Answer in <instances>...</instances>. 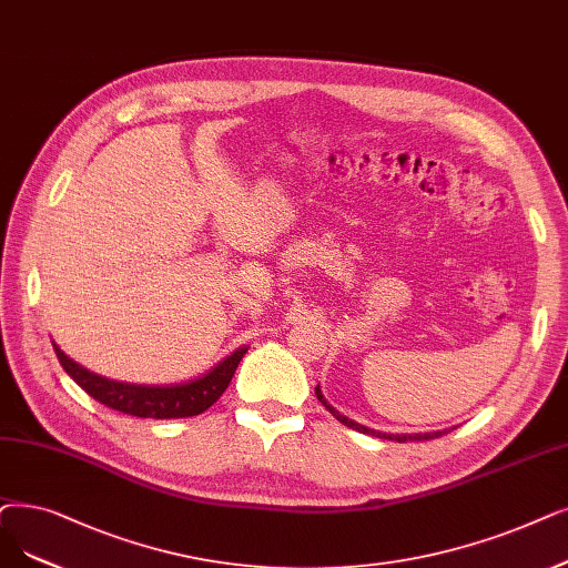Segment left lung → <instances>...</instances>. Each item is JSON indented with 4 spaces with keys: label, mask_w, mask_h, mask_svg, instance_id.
I'll return each instance as SVG.
<instances>
[{
    "label": "left lung",
    "mask_w": 568,
    "mask_h": 568,
    "mask_svg": "<svg viewBox=\"0 0 568 568\" xmlns=\"http://www.w3.org/2000/svg\"><path fill=\"white\" fill-rule=\"evenodd\" d=\"M315 394H317V399L323 402V406L336 417L338 423H343L345 427H351V429H357V432H362V434H372V436H378V438H387V440H397V443H406V440H429V438H438V436H443V434H448L450 429H440V432H425V434H387V432H376V429H368V427H364V425H359V423H355V420H351V417H345V415H341L334 406H329V402L325 399V394H323V389H320V385L315 387ZM455 429V427H453Z\"/></svg>",
    "instance_id": "left-lung-1"
}]
</instances>
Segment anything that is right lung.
<instances>
[{"instance_id":"add662e5","label":"right lung","mask_w":568,"mask_h":568,"mask_svg":"<svg viewBox=\"0 0 568 568\" xmlns=\"http://www.w3.org/2000/svg\"><path fill=\"white\" fill-rule=\"evenodd\" d=\"M53 348L64 372L73 378V383H79L92 399L113 410L128 413L134 417H155V420H169V417H192L211 408L220 399V394L227 389L243 355L248 353V345H243V348H236L223 362H217L211 372L187 383L136 385V383L111 381L106 376L90 372V368L81 366L79 362H73L69 355H64V351H60L58 343H53Z\"/></svg>"}]
</instances>
